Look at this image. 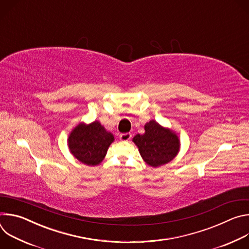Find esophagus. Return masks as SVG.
Returning <instances> with one entry per match:
<instances>
[{
    "instance_id": "1",
    "label": "esophagus",
    "mask_w": 249,
    "mask_h": 249,
    "mask_svg": "<svg viewBox=\"0 0 249 249\" xmlns=\"http://www.w3.org/2000/svg\"><path fill=\"white\" fill-rule=\"evenodd\" d=\"M120 140L123 141V142H127V141H130L131 138H132V134L131 133H123L120 135Z\"/></svg>"
}]
</instances>
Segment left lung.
<instances>
[{
  "label": "left lung",
  "mask_w": 249,
  "mask_h": 249,
  "mask_svg": "<svg viewBox=\"0 0 249 249\" xmlns=\"http://www.w3.org/2000/svg\"><path fill=\"white\" fill-rule=\"evenodd\" d=\"M133 142L139 148L143 160L153 167L169 162L179 151L178 137L155 120L147 123L145 134L136 135Z\"/></svg>",
  "instance_id": "obj_1"
}]
</instances>
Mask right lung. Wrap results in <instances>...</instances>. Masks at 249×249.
Masks as SVG:
<instances>
[{
  "mask_svg": "<svg viewBox=\"0 0 249 249\" xmlns=\"http://www.w3.org/2000/svg\"><path fill=\"white\" fill-rule=\"evenodd\" d=\"M114 137L98 121L89 125L79 124L70 134L68 143L71 153L87 165H97L104 159Z\"/></svg>",
  "mask_w": 249,
  "mask_h": 249,
  "instance_id": "right-lung-1",
  "label": "right lung"
}]
</instances>
